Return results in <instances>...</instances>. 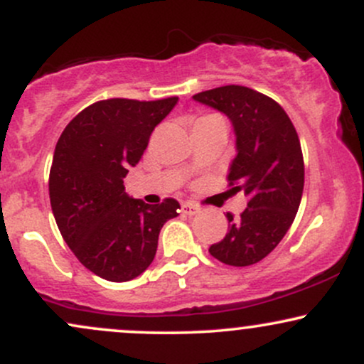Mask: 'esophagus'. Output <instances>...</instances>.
<instances>
[{
  "instance_id": "34e87169",
  "label": "esophagus",
  "mask_w": 364,
  "mask_h": 364,
  "mask_svg": "<svg viewBox=\"0 0 364 364\" xmlns=\"http://www.w3.org/2000/svg\"><path fill=\"white\" fill-rule=\"evenodd\" d=\"M181 212L185 215H188V217H193V215H196L200 212V207L195 205V203H191V202H185L181 205Z\"/></svg>"
}]
</instances>
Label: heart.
I'll list each match as a JSON object with an SVG mask.
<instances>
[{
  "instance_id": "1",
  "label": "heart",
  "mask_w": 364,
  "mask_h": 364,
  "mask_svg": "<svg viewBox=\"0 0 364 364\" xmlns=\"http://www.w3.org/2000/svg\"><path fill=\"white\" fill-rule=\"evenodd\" d=\"M207 118H217V116H203V118H200V119H207Z\"/></svg>"
}]
</instances>
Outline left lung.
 I'll use <instances>...</instances> for the list:
<instances>
[{
	"label": "left lung",
	"mask_w": 364,
	"mask_h": 364,
	"mask_svg": "<svg viewBox=\"0 0 364 364\" xmlns=\"http://www.w3.org/2000/svg\"><path fill=\"white\" fill-rule=\"evenodd\" d=\"M193 99L231 119L236 157L229 168V186L250 196L237 219L225 215L228 235L208 252L225 265H253L281 243L301 203L304 162L298 133L274 99L248 87H217Z\"/></svg>",
	"instance_id": "1"
}]
</instances>
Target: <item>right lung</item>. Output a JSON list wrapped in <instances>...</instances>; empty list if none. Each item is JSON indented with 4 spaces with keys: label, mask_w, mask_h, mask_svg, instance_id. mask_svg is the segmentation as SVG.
Here are the masks:
<instances>
[{
    "label": "right lung",
    "mask_w": 364,
    "mask_h": 364,
    "mask_svg": "<svg viewBox=\"0 0 364 364\" xmlns=\"http://www.w3.org/2000/svg\"><path fill=\"white\" fill-rule=\"evenodd\" d=\"M176 104L178 97L94 102L66 124L54 149L49 198L58 229L82 265L106 281L145 272L162 225L178 215L174 198L149 205L123 185Z\"/></svg>",
    "instance_id": "1"
}]
</instances>
